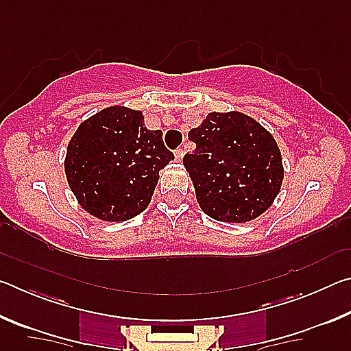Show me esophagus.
Masks as SVG:
<instances>
[{"mask_svg":"<svg viewBox=\"0 0 351 351\" xmlns=\"http://www.w3.org/2000/svg\"><path fill=\"white\" fill-rule=\"evenodd\" d=\"M182 158H184V150H182V148H178V150L175 152V159L178 162H181Z\"/></svg>","mask_w":351,"mask_h":351,"instance_id":"esophagus-1","label":"esophagus"}]
</instances>
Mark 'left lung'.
Masks as SVG:
<instances>
[{"label": "left lung", "mask_w": 351, "mask_h": 351, "mask_svg": "<svg viewBox=\"0 0 351 351\" xmlns=\"http://www.w3.org/2000/svg\"><path fill=\"white\" fill-rule=\"evenodd\" d=\"M189 139L197 148L182 162L206 215L239 224L269 209L285 169L274 136L260 122L240 111H212Z\"/></svg>", "instance_id": "1"}]
</instances>
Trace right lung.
Wrapping results in <instances>:
<instances>
[{
  "label": "right lung",
  "mask_w": 351,
  "mask_h": 351,
  "mask_svg": "<svg viewBox=\"0 0 351 351\" xmlns=\"http://www.w3.org/2000/svg\"><path fill=\"white\" fill-rule=\"evenodd\" d=\"M173 153L141 110L112 105L83 121L64 156L68 186L83 210L102 221H127L150 204L159 171Z\"/></svg>",
  "instance_id": "1"
}]
</instances>
